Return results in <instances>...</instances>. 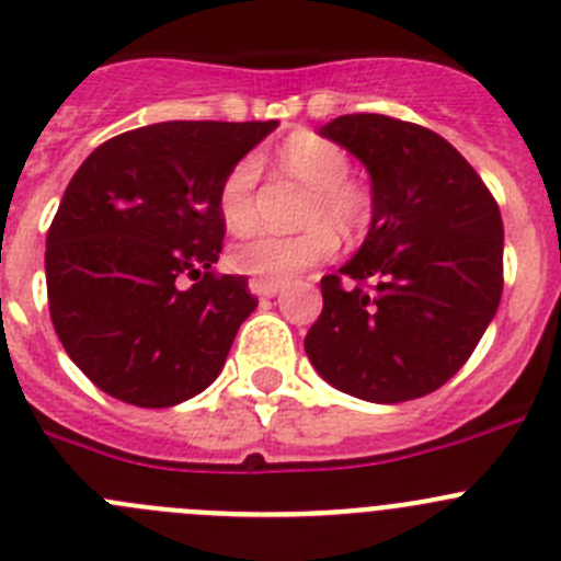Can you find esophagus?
Here are the masks:
<instances>
[{"mask_svg":"<svg viewBox=\"0 0 561 561\" xmlns=\"http://www.w3.org/2000/svg\"><path fill=\"white\" fill-rule=\"evenodd\" d=\"M250 291L255 297H275L280 291V280H264V277H253L250 280Z\"/></svg>","mask_w":561,"mask_h":561,"instance_id":"esophagus-1","label":"esophagus"}]
</instances>
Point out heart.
I'll return each mask as SVG.
<instances>
[{
  "instance_id": "obj_1",
  "label": "heart",
  "mask_w": 561,
  "mask_h": 561,
  "mask_svg": "<svg viewBox=\"0 0 561 561\" xmlns=\"http://www.w3.org/2000/svg\"><path fill=\"white\" fill-rule=\"evenodd\" d=\"M277 159L289 173L311 186L302 220L311 222L297 233L255 231L231 244L228 264L239 275L264 277V280H286L302 270L333 259L339 250V233H355L369 220V197L360 186L350 181L352 162L346 151L335 142L317 135H295L280 146ZM259 181V159L242 157L217 190V209L231 231H244L253 226V192ZM333 221L332 227L329 222Z\"/></svg>"
}]
</instances>
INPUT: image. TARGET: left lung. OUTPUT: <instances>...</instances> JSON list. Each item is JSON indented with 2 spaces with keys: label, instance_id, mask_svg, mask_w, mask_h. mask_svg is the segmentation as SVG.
Wrapping results in <instances>:
<instances>
[{
  "label": "left lung",
  "instance_id": "left-lung-1",
  "mask_svg": "<svg viewBox=\"0 0 561 561\" xmlns=\"http://www.w3.org/2000/svg\"><path fill=\"white\" fill-rule=\"evenodd\" d=\"M319 135L369 170L371 228L339 275L322 277L308 357L366 402L426 397L460 371L501 302L499 204L466 157L419 124L357 112Z\"/></svg>",
  "mask_w": 561,
  "mask_h": 561
}]
</instances>
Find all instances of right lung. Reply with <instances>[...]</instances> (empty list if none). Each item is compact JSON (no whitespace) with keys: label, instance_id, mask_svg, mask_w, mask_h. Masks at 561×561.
<instances>
[{"label":"right lung","instance_id":"1","mask_svg":"<svg viewBox=\"0 0 561 561\" xmlns=\"http://www.w3.org/2000/svg\"><path fill=\"white\" fill-rule=\"evenodd\" d=\"M275 121H164L101 142L73 173L46 237L49 313L93 386L173 408L215 382L259 306L217 275V190ZM186 276L192 287H181Z\"/></svg>","mask_w":561,"mask_h":561}]
</instances>
